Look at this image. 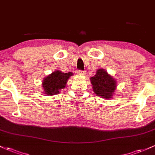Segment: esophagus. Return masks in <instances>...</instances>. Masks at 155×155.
I'll return each instance as SVG.
<instances>
[{
	"label": "esophagus",
	"mask_w": 155,
	"mask_h": 155,
	"mask_svg": "<svg viewBox=\"0 0 155 155\" xmlns=\"http://www.w3.org/2000/svg\"><path fill=\"white\" fill-rule=\"evenodd\" d=\"M76 73L79 74H85V71H82V70H77L76 71Z\"/></svg>",
	"instance_id": "1"
}]
</instances>
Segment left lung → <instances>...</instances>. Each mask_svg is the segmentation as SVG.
<instances>
[{
	"instance_id": "obj_1",
	"label": "left lung",
	"mask_w": 155,
	"mask_h": 155,
	"mask_svg": "<svg viewBox=\"0 0 155 155\" xmlns=\"http://www.w3.org/2000/svg\"><path fill=\"white\" fill-rule=\"evenodd\" d=\"M93 91L101 97L109 99L116 88V81L104 69H98L95 75L90 78Z\"/></svg>"
}]
</instances>
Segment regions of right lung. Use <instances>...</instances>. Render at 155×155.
Here are the masks:
<instances>
[{"label": "right lung", "mask_w": 155, "mask_h": 155, "mask_svg": "<svg viewBox=\"0 0 155 155\" xmlns=\"http://www.w3.org/2000/svg\"><path fill=\"white\" fill-rule=\"evenodd\" d=\"M72 74L71 72L63 73L61 71H56L45 78L42 84L45 94L48 95L58 94L61 89H64L67 80Z\"/></svg>", "instance_id": "add662e5"}]
</instances>
